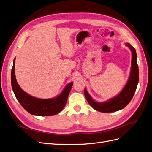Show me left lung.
Instances as JSON below:
<instances>
[{
	"mask_svg": "<svg viewBox=\"0 0 152 152\" xmlns=\"http://www.w3.org/2000/svg\"><path fill=\"white\" fill-rule=\"evenodd\" d=\"M125 45L128 46L132 51V65L129 80L122 92L116 97L110 99L107 102L99 103L94 101L86 90L85 88L84 90L85 97L88 102L94 109L98 111L110 113L123 109L131 101L136 92L139 81V69L137 64L136 52L135 48L129 43H126Z\"/></svg>",
	"mask_w": 152,
	"mask_h": 152,
	"instance_id": "1",
	"label": "left lung"
}]
</instances>
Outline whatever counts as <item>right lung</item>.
Returning a JSON list of instances; mask_svg holds the SVG:
<instances>
[{
	"mask_svg": "<svg viewBox=\"0 0 152 152\" xmlns=\"http://www.w3.org/2000/svg\"><path fill=\"white\" fill-rule=\"evenodd\" d=\"M15 59L11 70V85L17 100L29 113L37 116H52L58 114L66 106L68 95L73 83L66 86L58 97L50 99H41L34 97L25 92L16 82L15 73Z\"/></svg>",
	"mask_w": 152,
	"mask_h": 152,
	"instance_id": "right-lung-1",
	"label": "right lung"
}]
</instances>
